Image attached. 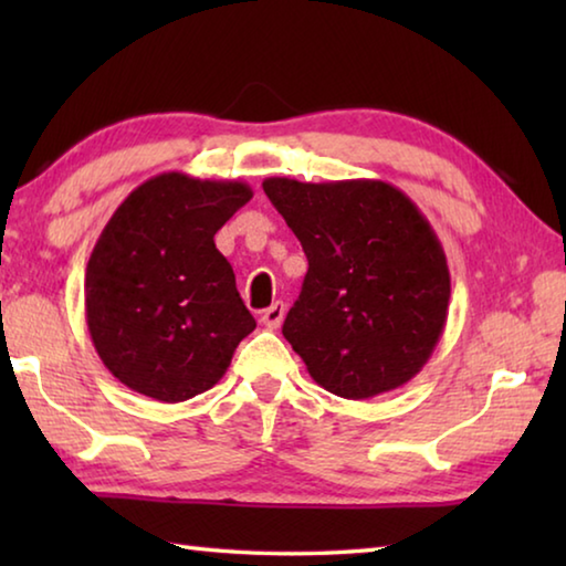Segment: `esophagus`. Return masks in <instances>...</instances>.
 Returning <instances> with one entry per match:
<instances>
[{
	"mask_svg": "<svg viewBox=\"0 0 566 566\" xmlns=\"http://www.w3.org/2000/svg\"><path fill=\"white\" fill-rule=\"evenodd\" d=\"M284 302H274L270 310H264L262 312V324L266 329H280V324H282V319H284Z\"/></svg>",
	"mask_w": 566,
	"mask_h": 566,
	"instance_id": "obj_1",
	"label": "esophagus"
}]
</instances>
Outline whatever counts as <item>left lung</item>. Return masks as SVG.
<instances>
[{
	"instance_id": "8db88e82",
	"label": "left lung",
	"mask_w": 566,
	"mask_h": 566,
	"mask_svg": "<svg viewBox=\"0 0 566 566\" xmlns=\"http://www.w3.org/2000/svg\"><path fill=\"white\" fill-rule=\"evenodd\" d=\"M262 187L310 262L282 327L310 377L344 399L407 385L432 357L452 294L427 217L381 179L270 177Z\"/></svg>"
}]
</instances>
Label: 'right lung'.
Instances as JSON below:
<instances>
[{
    "label": "right lung",
    "instance_id": "obj_1",
    "mask_svg": "<svg viewBox=\"0 0 566 566\" xmlns=\"http://www.w3.org/2000/svg\"><path fill=\"white\" fill-rule=\"evenodd\" d=\"M252 187L165 171L129 191L92 249L84 312L94 349L137 395L177 405L212 389L256 322L214 234Z\"/></svg>",
    "mask_w": 566,
    "mask_h": 566
}]
</instances>
